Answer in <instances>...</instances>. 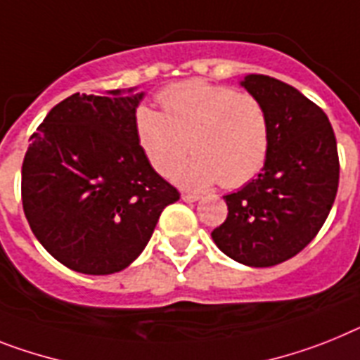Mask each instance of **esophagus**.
<instances>
[{
    "label": "esophagus",
    "instance_id": "34e87169",
    "mask_svg": "<svg viewBox=\"0 0 360 360\" xmlns=\"http://www.w3.org/2000/svg\"><path fill=\"white\" fill-rule=\"evenodd\" d=\"M181 199H183L185 203H194V201H198V199H199V195L188 194V192H185V194H181Z\"/></svg>",
    "mask_w": 360,
    "mask_h": 360
}]
</instances>
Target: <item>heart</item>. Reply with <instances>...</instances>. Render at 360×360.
Listing matches in <instances>:
<instances>
[{
	"label": "heart",
	"instance_id": "b5f03b06",
	"mask_svg": "<svg viewBox=\"0 0 360 360\" xmlns=\"http://www.w3.org/2000/svg\"><path fill=\"white\" fill-rule=\"evenodd\" d=\"M162 113L139 108L135 134L157 174H170L186 146L192 157L174 172L181 186L203 190L245 185L262 170L269 152V117L255 95L203 78L165 87Z\"/></svg>",
	"mask_w": 360,
	"mask_h": 360
}]
</instances>
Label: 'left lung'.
I'll use <instances>...</instances> for the list:
<instances>
[{
	"label": "left lung",
	"instance_id": "8db88e82",
	"mask_svg": "<svg viewBox=\"0 0 360 360\" xmlns=\"http://www.w3.org/2000/svg\"><path fill=\"white\" fill-rule=\"evenodd\" d=\"M240 86L267 111L269 152L262 174L223 198L229 216L212 240L238 264L271 267L324 225L339 188L337 141L324 111L289 84L247 75Z\"/></svg>",
	"mask_w": 360,
	"mask_h": 360
}]
</instances>
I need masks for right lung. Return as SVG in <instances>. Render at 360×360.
<instances>
[{
    "mask_svg": "<svg viewBox=\"0 0 360 360\" xmlns=\"http://www.w3.org/2000/svg\"><path fill=\"white\" fill-rule=\"evenodd\" d=\"M137 87L75 95L56 104L31 137L21 199L36 240L65 267L113 274L152 238L179 192L148 162L135 134Z\"/></svg>",
    "mask_w": 360,
    "mask_h": 360,
    "instance_id": "add662e5",
    "label": "right lung"
}]
</instances>
